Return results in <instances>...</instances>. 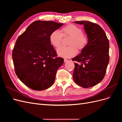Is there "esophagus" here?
Here are the masks:
<instances>
[{
	"label": "esophagus",
	"instance_id": "obj_1",
	"mask_svg": "<svg viewBox=\"0 0 122 122\" xmlns=\"http://www.w3.org/2000/svg\"><path fill=\"white\" fill-rule=\"evenodd\" d=\"M68 60H67V59H64V62H68Z\"/></svg>",
	"mask_w": 122,
	"mask_h": 122
}]
</instances>
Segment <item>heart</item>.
Here are the masks:
<instances>
[{"label":"heart","instance_id":"heart-1","mask_svg":"<svg viewBox=\"0 0 122 122\" xmlns=\"http://www.w3.org/2000/svg\"><path fill=\"white\" fill-rule=\"evenodd\" d=\"M70 36L67 44L69 46H62L57 49V54L61 57H71L77 53V49L81 51L86 46L88 43L87 36L82 32V29L78 26L69 24L62 27L60 30H54L49 36L50 43L55 48L61 45L62 36Z\"/></svg>","mask_w":122,"mask_h":122}]
</instances>
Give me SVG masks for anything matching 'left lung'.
<instances>
[{"label":"left lung","instance_id":"left-lung-1","mask_svg":"<svg viewBox=\"0 0 122 122\" xmlns=\"http://www.w3.org/2000/svg\"><path fill=\"white\" fill-rule=\"evenodd\" d=\"M74 22L83 24L88 43L81 53L73 58L75 68L73 79L84 88L96 86L104 78L109 63V41L104 30L97 24L87 21Z\"/></svg>","mask_w":122,"mask_h":122}]
</instances>
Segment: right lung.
Instances as JSON below:
<instances>
[{
    "label": "right lung",
    "instance_id": "obj_1",
    "mask_svg": "<svg viewBox=\"0 0 122 122\" xmlns=\"http://www.w3.org/2000/svg\"><path fill=\"white\" fill-rule=\"evenodd\" d=\"M63 25L51 21H36L17 39L13 50L15 71L27 86L36 91L47 89L54 83L64 58L57 57L49 36Z\"/></svg>",
    "mask_w": 122,
    "mask_h": 122
}]
</instances>
